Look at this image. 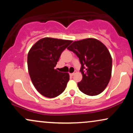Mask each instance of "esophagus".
<instances>
[{
    "mask_svg": "<svg viewBox=\"0 0 133 133\" xmlns=\"http://www.w3.org/2000/svg\"><path fill=\"white\" fill-rule=\"evenodd\" d=\"M76 71H74L73 73H71V74H70V76H73L74 75V74H76Z\"/></svg>",
    "mask_w": 133,
    "mask_h": 133,
    "instance_id": "esophagus-1",
    "label": "esophagus"
}]
</instances>
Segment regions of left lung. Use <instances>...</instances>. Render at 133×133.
<instances>
[{"instance_id":"obj_1","label":"left lung","mask_w":133,"mask_h":133,"mask_svg":"<svg viewBox=\"0 0 133 133\" xmlns=\"http://www.w3.org/2000/svg\"><path fill=\"white\" fill-rule=\"evenodd\" d=\"M79 59L82 74L77 83L79 90L88 96H96L106 89L111 76L112 57L99 41L92 38L74 41L68 47Z\"/></svg>"}]
</instances>
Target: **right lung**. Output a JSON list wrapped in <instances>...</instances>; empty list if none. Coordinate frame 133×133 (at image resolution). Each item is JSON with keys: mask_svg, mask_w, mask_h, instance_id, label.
I'll return each mask as SVG.
<instances>
[{"mask_svg": "<svg viewBox=\"0 0 133 133\" xmlns=\"http://www.w3.org/2000/svg\"><path fill=\"white\" fill-rule=\"evenodd\" d=\"M72 42L45 37L38 41L29 52V73L33 85L42 96L49 98L57 97L66 88L69 75L54 68L62 52Z\"/></svg>", "mask_w": 133, "mask_h": 133, "instance_id": "1", "label": "right lung"}]
</instances>
